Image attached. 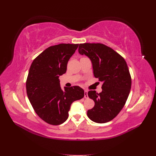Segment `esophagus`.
Segmentation results:
<instances>
[{"label":"esophagus","instance_id":"1","mask_svg":"<svg viewBox=\"0 0 156 156\" xmlns=\"http://www.w3.org/2000/svg\"><path fill=\"white\" fill-rule=\"evenodd\" d=\"M88 98V91L87 90H84V98L87 99Z\"/></svg>","mask_w":156,"mask_h":156}]
</instances>
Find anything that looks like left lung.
<instances>
[{"label": "left lung", "mask_w": 156, "mask_h": 156, "mask_svg": "<svg viewBox=\"0 0 156 156\" xmlns=\"http://www.w3.org/2000/svg\"><path fill=\"white\" fill-rule=\"evenodd\" d=\"M79 53L91 60L94 77L103 83L101 92H88L95 105L87 111V116L96 123H106L115 119L126 104L131 87L129 68L120 55L103 44H80Z\"/></svg>", "instance_id": "obj_1"}]
</instances>
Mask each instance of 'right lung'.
Here are the masks:
<instances>
[{
  "label": "right lung",
  "instance_id": "add662e5",
  "mask_svg": "<svg viewBox=\"0 0 156 156\" xmlns=\"http://www.w3.org/2000/svg\"><path fill=\"white\" fill-rule=\"evenodd\" d=\"M79 44H60L47 48L33 60L28 74L27 94L34 111L47 123L57 126L68 119L72 103L82 99L79 86L61 89L59 76L66 73L69 59Z\"/></svg>",
  "mask_w": 156,
  "mask_h": 156
}]
</instances>
